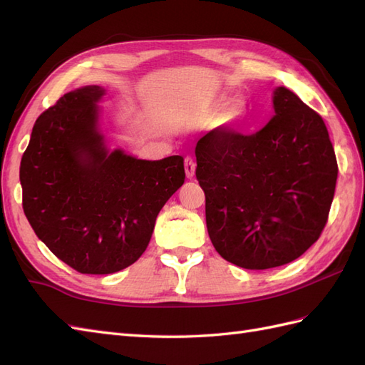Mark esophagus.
Listing matches in <instances>:
<instances>
[{
	"label": "esophagus",
	"mask_w": 365,
	"mask_h": 365,
	"mask_svg": "<svg viewBox=\"0 0 365 365\" xmlns=\"http://www.w3.org/2000/svg\"><path fill=\"white\" fill-rule=\"evenodd\" d=\"M184 169H185L187 178H193L196 164H195V161H193L190 157H185V160H184Z\"/></svg>",
	"instance_id": "1"
}]
</instances>
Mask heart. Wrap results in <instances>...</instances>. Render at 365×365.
I'll return each mask as SVG.
<instances>
[{
	"instance_id": "1",
	"label": "heart",
	"mask_w": 365,
	"mask_h": 365,
	"mask_svg": "<svg viewBox=\"0 0 365 365\" xmlns=\"http://www.w3.org/2000/svg\"><path fill=\"white\" fill-rule=\"evenodd\" d=\"M197 118L216 121L225 126H240L247 118V106L242 101H230L225 97L210 98L197 109Z\"/></svg>"
}]
</instances>
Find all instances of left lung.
I'll return each mask as SVG.
<instances>
[{"label":"left lung","mask_w":365,"mask_h":365,"mask_svg":"<svg viewBox=\"0 0 365 365\" xmlns=\"http://www.w3.org/2000/svg\"><path fill=\"white\" fill-rule=\"evenodd\" d=\"M254 134L210 130L196 143L208 236L225 260L269 269L298 259L326 227L338 164L324 121L288 88Z\"/></svg>","instance_id":"1"}]
</instances>
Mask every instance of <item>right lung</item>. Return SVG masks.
<instances>
[{
	"label": "right lung",
	"mask_w": 365,
	"mask_h": 365,
	"mask_svg": "<svg viewBox=\"0 0 365 365\" xmlns=\"http://www.w3.org/2000/svg\"><path fill=\"white\" fill-rule=\"evenodd\" d=\"M103 94L102 86H83L42 113L19 168L31 228L82 274H113L137 262L185 178L180 155L148 161L106 149L97 128Z\"/></svg>",
	"instance_id": "right-lung-1"
}]
</instances>
